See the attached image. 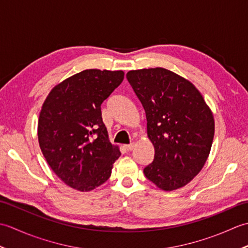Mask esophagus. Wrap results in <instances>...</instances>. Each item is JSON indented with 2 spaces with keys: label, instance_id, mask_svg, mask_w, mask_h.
<instances>
[{
  "label": "esophagus",
  "instance_id": "34e87169",
  "mask_svg": "<svg viewBox=\"0 0 248 248\" xmlns=\"http://www.w3.org/2000/svg\"><path fill=\"white\" fill-rule=\"evenodd\" d=\"M133 147H134V144H129V145H124V149L125 150H128V151H130V150H132L133 149Z\"/></svg>",
  "mask_w": 248,
  "mask_h": 248
}]
</instances>
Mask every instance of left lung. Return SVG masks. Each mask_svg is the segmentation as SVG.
<instances>
[{
  "label": "left lung",
  "mask_w": 248,
  "mask_h": 248,
  "mask_svg": "<svg viewBox=\"0 0 248 248\" xmlns=\"http://www.w3.org/2000/svg\"><path fill=\"white\" fill-rule=\"evenodd\" d=\"M127 78L146 113L155 159L146 178L163 191L193 180L211 150L214 118L193 84L164 68L131 70Z\"/></svg>",
  "instance_id": "8db88e82"
}]
</instances>
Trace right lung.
Instances as JSON below:
<instances>
[{
	"mask_svg": "<svg viewBox=\"0 0 248 248\" xmlns=\"http://www.w3.org/2000/svg\"><path fill=\"white\" fill-rule=\"evenodd\" d=\"M121 70L87 69L56 85L45 100L38 141L45 159L68 186L88 192L101 186L120 156L109 143L101 104L124 80Z\"/></svg>",
	"mask_w": 248,
	"mask_h": 248,
	"instance_id": "add662e5",
	"label": "right lung"
}]
</instances>
